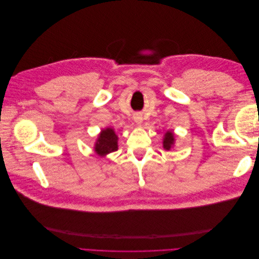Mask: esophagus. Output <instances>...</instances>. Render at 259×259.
I'll return each mask as SVG.
<instances>
[{
  "label": "esophagus",
  "instance_id": "esophagus-1",
  "mask_svg": "<svg viewBox=\"0 0 259 259\" xmlns=\"http://www.w3.org/2000/svg\"><path fill=\"white\" fill-rule=\"evenodd\" d=\"M134 121H135L137 124H140V123H142V121H143V116H142V114H140V113H136V114L134 115Z\"/></svg>",
  "mask_w": 259,
  "mask_h": 259
}]
</instances>
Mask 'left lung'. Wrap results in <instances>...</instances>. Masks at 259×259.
Segmentation results:
<instances>
[{
	"instance_id": "obj_1",
	"label": "left lung",
	"mask_w": 259,
	"mask_h": 259,
	"mask_svg": "<svg viewBox=\"0 0 259 259\" xmlns=\"http://www.w3.org/2000/svg\"><path fill=\"white\" fill-rule=\"evenodd\" d=\"M174 144H175L174 133L171 131H167L163 138V148L165 149V150H170V149L174 147Z\"/></svg>"
}]
</instances>
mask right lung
Segmentation results:
<instances>
[{"instance_id": "right-lung-1", "label": "right lung", "mask_w": 259, "mask_h": 259, "mask_svg": "<svg viewBox=\"0 0 259 259\" xmlns=\"http://www.w3.org/2000/svg\"><path fill=\"white\" fill-rule=\"evenodd\" d=\"M117 136L115 132L111 127H107L100 132L98 138L95 143V152L100 155L105 156L109 153L117 150Z\"/></svg>"}]
</instances>
